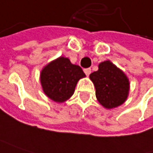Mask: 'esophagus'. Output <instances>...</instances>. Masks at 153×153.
<instances>
[{
	"mask_svg": "<svg viewBox=\"0 0 153 153\" xmlns=\"http://www.w3.org/2000/svg\"><path fill=\"white\" fill-rule=\"evenodd\" d=\"M83 71H84V73L86 74V76H89V75L91 74V69H84Z\"/></svg>",
	"mask_w": 153,
	"mask_h": 153,
	"instance_id": "esophagus-1",
	"label": "esophagus"
}]
</instances>
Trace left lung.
Masks as SVG:
<instances>
[{"instance_id": "obj_1", "label": "left lung", "mask_w": 153, "mask_h": 153, "mask_svg": "<svg viewBox=\"0 0 153 153\" xmlns=\"http://www.w3.org/2000/svg\"><path fill=\"white\" fill-rule=\"evenodd\" d=\"M96 89L97 101L111 110L123 104L129 96L130 81L125 72L110 60L98 64V70L90 75Z\"/></svg>"}]
</instances>
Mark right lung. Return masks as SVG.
I'll list each match as a JSON object with an SVG mask.
<instances>
[{
  "mask_svg": "<svg viewBox=\"0 0 153 153\" xmlns=\"http://www.w3.org/2000/svg\"><path fill=\"white\" fill-rule=\"evenodd\" d=\"M82 68L60 56L45 65L40 73V82L44 94L56 103H63L74 94L77 82L85 77Z\"/></svg>",
  "mask_w": 153,
  "mask_h": 153,
  "instance_id": "add662e5",
  "label": "right lung"
}]
</instances>
